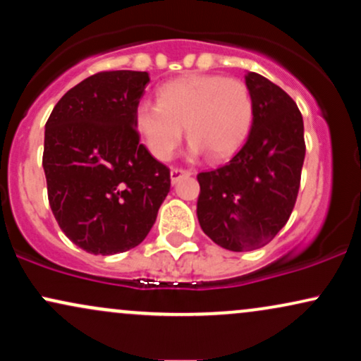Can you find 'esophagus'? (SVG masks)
<instances>
[{
    "instance_id": "obj_1",
    "label": "esophagus",
    "mask_w": 361,
    "mask_h": 361,
    "mask_svg": "<svg viewBox=\"0 0 361 361\" xmlns=\"http://www.w3.org/2000/svg\"><path fill=\"white\" fill-rule=\"evenodd\" d=\"M171 183L175 185L178 181L181 180V178H186V176H192L193 171H190V169H181V168H171Z\"/></svg>"
}]
</instances>
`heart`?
I'll use <instances>...</instances> for the list:
<instances>
[{"label": "heart", "mask_w": 361, "mask_h": 361, "mask_svg": "<svg viewBox=\"0 0 361 361\" xmlns=\"http://www.w3.org/2000/svg\"><path fill=\"white\" fill-rule=\"evenodd\" d=\"M134 126L152 156L169 159L186 135L193 154L219 161L243 146L252 126V97L241 80L215 74H190L164 82L157 103L144 102Z\"/></svg>", "instance_id": "b5f03b06"}]
</instances>
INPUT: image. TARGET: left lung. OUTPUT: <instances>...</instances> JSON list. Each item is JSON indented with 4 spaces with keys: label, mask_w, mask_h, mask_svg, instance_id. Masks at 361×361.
I'll return each mask as SVG.
<instances>
[{
    "label": "left lung",
    "mask_w": 361,
    "mask_h": 361,
    "mask_svg": "<svg viewBox=\"0 0 361 361\" xmlns=\"http://www.w3.org/2000/svg\"><path fill=\"white\" fill-rule=\"evenodd\" d=\"M252 126L226 166L198 173L202 231L229 251L263 247L288 221L305 157L304 120L297 103L258 73L246 74Z\"/></svg>",
    "instance_id": "1"
}]
</instances>
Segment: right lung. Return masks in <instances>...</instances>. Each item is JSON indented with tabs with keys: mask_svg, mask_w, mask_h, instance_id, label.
Instances as JSON below:
<instances>
[{
	"mask_svg": "<svg viewBox=\"0 0 361 361\" xmlns=\"http://www.w3.org/2000/svg\"><path fill=\"white\" fill-rule=\"evenodd\" d=\"M146 71H103L71 88L45 123L42 166L62 233L91 255L135 247L171 186L134 126Z\"/></svg>",
	"mask_w": 361,
	"mask_h": 361,
	"instance_id": "right-lung-1",
	"label": "right lung"
}]
</instances>
